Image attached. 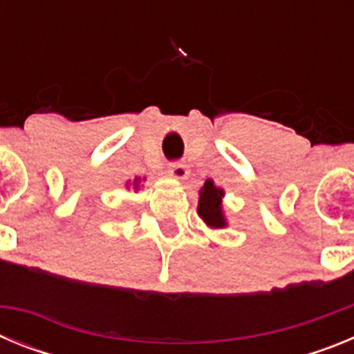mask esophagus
Returning a JSON list of instances; mask_svg holds the SVG:
<instances>
[{
    "instance_id": "34e87169",
    "label": "esophagus",
    "mask_w": 354,
    "mask_h": 354,
    "mask_svg": "<svg viewBox=\"0 0 354 354\" xmlns=\"http://www.w3.org/2000/svg\"><path fill=\"white\" fill-rule=\"evenodd\" d=\"M168 174H170V177H174V179L183 180L186 179L189 171H187V167L183 161H174L168 165Z\"/></svg>"
}]
</instances>
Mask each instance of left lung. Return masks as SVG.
Listing matches in <instances>:
<instances>
[{
  "label": "left lung",
  "instance_id": "obj_1",
  "mask_svg": "<svg viewBox=\"0 0 354 354\" xmlns=\"http://www.w3.org/2000/svg\"><path fill=\"white\" fill-rule=\"evenodd\" d=\"M223 189L216 187L211 179L205 180L204 187L200 189L198 216L211 228L227 227V220H225L223 209H221V198H223Z\"/></svg>",
  "mask_w": 354,
  "mask_h": 354
}]
</instances>
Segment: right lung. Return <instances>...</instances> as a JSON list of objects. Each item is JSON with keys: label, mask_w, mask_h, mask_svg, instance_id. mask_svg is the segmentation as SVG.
<instances>
[{"label": "right lung", "mask_w": 354, "mask_h": 354, "mask_svg": "<svg viewBox=\"0 0 354 354\" xmlns=\"http://www.w3.org/2000/svg\"><path fill=\"white\" fill-rule=\"evenodd\" d=\"M138 184H140V177H136V179H134V183H133L134 189H138Z\"/></svg>", "instance_id": "right-lung-1"}]
</instances>
